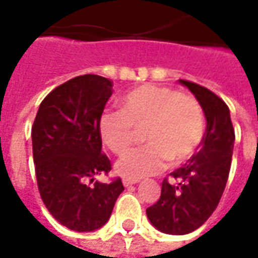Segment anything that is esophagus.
<instances>
[{
  "mask_svg": "<svg viewBox=\"0 0 258 258\" xmlns=\"http://www.w3.org/2000/svg\"><path fill=\"white\" fill-rule=\"evenodd\" d=\"M140 182V179H128V178H124L123 179V185L125 186V188H128V186H131V185H135Z\"/></svg>",
  "mask_w": 258,
  "mask_h": 258,
  "instance_id": "34e87169",
  "label": "esophagus"
}]
</instances>
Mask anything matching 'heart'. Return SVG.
<instances>
[{
    "label": "heart",
    "instance_id": "1",
    "mask_svg": "<svg viewBox=\"0 0 258 258\" xmlns=\"http://www.w3.org/2000/svg\"><path fill=\"white\" fill-rule=\"evenodd\" d=\"M133 128H144L146 145L127 152L116 163V173L141 179L163 171L167 160L179 164L194 155L205 134V114L194 96L145 84L121 98L120 112H105L98 123L103 144L114 155L131 145Z\"/></svg>",
    "mask_w": 258,
    "mask_h": 258
}]
</instances>
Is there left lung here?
Listing matches in <instances>:
<instances>
[{"label": "left lung", "instance_id": "1", "mask_svg": "<svg viewBox=\"0 0 258 258\" xmlns=\"http://www.w3.org/2000/svg\"><path fill=\"white\" fill-rule=\"evenodd\" d=\"M195 95L205 113L206 133L200 149L184 167L164 179L160 199L146 209L153 227L168 235H186L202 227L213 214L227 185L232 162L235 131L231 113L221 98L199 84L179 80Z\"/></svg>", "mask_w": 258, "mask_h": 258}]
</instances>
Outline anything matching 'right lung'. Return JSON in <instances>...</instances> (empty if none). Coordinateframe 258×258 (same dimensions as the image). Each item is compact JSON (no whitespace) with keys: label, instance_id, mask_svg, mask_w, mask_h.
Returning <instances> with one entry per match:
<instances>
[{"label":"right lung","instance_id":"1","mask_svg":"<svg viewBox=\"0 0 258 258\" xmlns=\"http://www.w3.org/2000/svg\"><path fill=\"white\" fill-rule=\"evenodd\" d=\"M112 92L105 77H74L44 98L31 128L42 202L59 224L77 232L103 227L124 190L120 178L110 184L95 179L112 168L98 130Z\"/></svg>","mask_w":258,"mask_h":258}]
</instances>
